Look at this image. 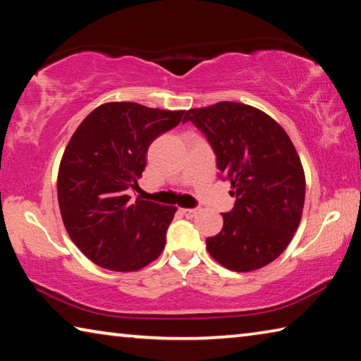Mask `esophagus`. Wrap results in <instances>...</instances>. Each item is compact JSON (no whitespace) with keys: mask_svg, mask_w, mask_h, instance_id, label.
I'll return each mask as SVG.
<instances>
[{"mask_svg":"<svg viewBox=\"0 0 361 361\" xmlns=\"http://www.w3.org/2000/svg\"><path fill=\"white\" fill-rule=\"evenodd\" d=\"M181 213L185 216H188V218H192V216L197 215L199 210L197 209H181Z\"/></svg>","mask_w":361,"mask_h":361,"instance_id":"obj_1","label":"esophagus"}]
</instances>
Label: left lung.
<instances>
[{
    "label": "left lung",
    "mask_w": 361,
    "mask_h": 361,
    "mask_svg": "<svg viewBox=\"0 0 361 361\" xmlns=\"http://www.w3.org/2000/svg\"><path fill=\"white\" fill-rule=\"evenodd\" d=\"M188 121L205 133L235 197L234 209L223 213L221 232L207 239V250L235 272L267 266L301 223L305 176L295 145L279 122L245 103L189 109Z\"/></svg>",
    "instance_id": "8db88e82"
}]
</instances>
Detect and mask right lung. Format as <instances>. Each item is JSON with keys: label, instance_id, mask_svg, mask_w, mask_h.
Returning <instances> with one entry per match:
<instances>
[{"label": "right lung", "instance_id": "1", "mask_svg": "<svg viewBox=\"0 0 361 361\" xmlns=\"http://www.w3.org/2000/svg\"><path fill=\"white\" fill-rule=\"evenodd\" d=\"M183 114L109 102L70 138L57 176L60 215L70 239L97 266L133 272L162 253L176 207L132 202L127 191L138 188L152 140L185 122Z\"/></svg>", "mask_w": 361, "mask_h": 361}]
</instances>
